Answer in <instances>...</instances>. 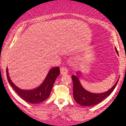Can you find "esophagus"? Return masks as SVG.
Segmentation results:
<instances>
[{
	"label": "esophagus",
	"mask_w": 126,
	"mask_h": 126,
	"mask_svg": "<svg viewBox=\"0 0 126 126\" xmlns=\"http://www.w3.org/2000/svg\"><path fill=\"white\" fill-rule=\"evenodd\" d=\"M60 73L62 75H66L68 73V70L66 67H62L60 68Z\"/></svg>",
	"instance_id": "obj_1"
}]
</instances>
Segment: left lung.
I'll list each match as a JSON object with an SVG mask.
<instances>
[{
  "label": "left lung",
  "mask_w": 126,
  "mask_h": 126,
  "mask_svg": "<svg viewBox=\"0 0 126 126\" xmlns=\"http://www.w3.org/2000/svg\"><path fill=\"white\" fill-rule=\"evenodd\" d=\"M115 51L118 53L117 50L115 48ZM78 72L76 73L77 75H72V79L73 80V98L75 101L82 106H92L98 104L100 103L102 101L108 97L112 93L114 88L116 86L117 83L118 81V79L115 85L112 86L109 90L104 92V93L95 94L91 93L82 87L80 84L79 79Z\"/></svg>",
  "instance_id": "1"
}]
</instances>
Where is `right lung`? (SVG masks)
<instances>
[{
    "instance_id": "1",
    "label": "right lung",
    "mask_w": 126,
    "mask_h": 126,
    "mask_svg": "<svg viewBox=\"0 0 126 126\" xmlns=\"http://www.w3.org/2000/svg\"><path fill=\"white\" fill-rule=\"evenodd\" d=\"M59 75V67L52 68L48 72L44 81L38 88L31 90H23L17 87L12 82L9 76L8 68L6 69V76L9 84L19 96H21L24 100L31 104L40 103L49 97L53 84Z\"/></svg>"
}]
</instances>
